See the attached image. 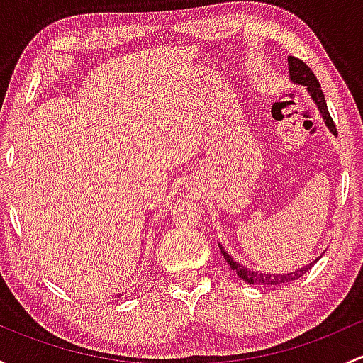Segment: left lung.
I'll return each mask as SVG.
<instances>
[{"mask_svg": "<svg viewBox=\"0 0 363 363\" xmlns=\"http://www.w3.org/2000/svg\"><path fill=\"white\" fill-rule=\"evenodd\" d=\"M288 68H290L288 72H290L291 82L296 84V86L306 87L307 93H309V96L313 98L314 105H316L318 111H320L321 117H323L325 124H327V128L330 130V133L337 135V130H335L334 121H332L330 113H328L327 101H325V94H323V91H321L320 82H318V79L314 77L313 69L307 67L303 61L296 60V57H294V56H288ZM219 250H221V255L225 256V259L228 262L230 269H232L233 272H235L237 276L240 277V279H244L246 283H250V284H269V286H281V284H286V283H291V281H296L298 277H302L303 274L309 272V270L314 267V263L320 259V256H318L316 259L306 263V265L294 270V272L270 274V272H262V270L247 269L246 265H240L237 259H233V256H230L228 252L225 251V247H223L221 244H219Z\"/></svg>", "mask_w": 363, "mask_h": 363, "instance_id": "8db88e82", "label": "left lung"}]
</instances>
